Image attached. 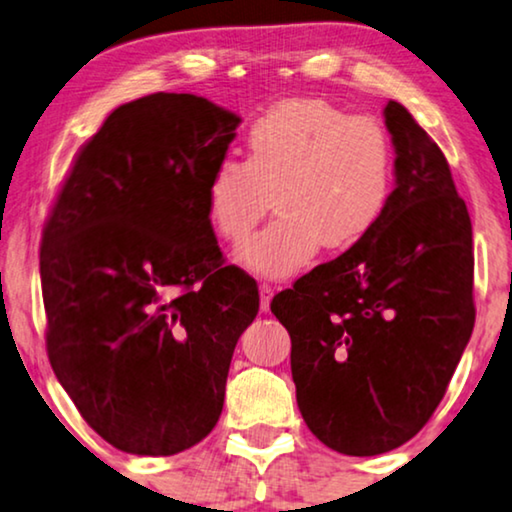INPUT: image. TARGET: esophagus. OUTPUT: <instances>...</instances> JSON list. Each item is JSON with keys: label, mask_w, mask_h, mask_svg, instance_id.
Returning a JSON list of instances; mask_svg holds the SVG:
<instances>
[{"label": "esophagus", "mask_w": 512, "mask_h": 512, "mask_svg": "<svg viewBox=\"0 0 512 512\" xmlns=\"http://www.w3.org/2000/svg\"><path fill=\"white\" fill-rule=\"evenodd\" d=\"M258 291H261V310L268 312L270 310V300H272V286L268 282H263L261 286H258Z\"/></svg>", "instance_id": "1"}]
</instances>
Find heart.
<instances>
[{
  "label": "heart",
  "instance_id": "1",
  "mask_svg": "<svg viewBox=\"0 0 512 512\" xmlns=\"http://www.w3.org/2000/svg\"><path fill=\"white\" fill-rule=\"evenodd\" d=\"M247 156H223L207 179L216 233L240 242L270 209L268 228L237 251L265 277L303 270L321 244L347 249L375 228L391 200L396 153L387 128L326 100H284L247 130Z\"/></svg>",
  "mask_w": 512,
  "mask_h": 512
}]
</instances>
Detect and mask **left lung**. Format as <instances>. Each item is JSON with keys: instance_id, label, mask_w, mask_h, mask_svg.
Returning a JSON list of instances; mask_svg holds the SVG:
<instances>
[{"instance_id": "left-lung-1", "label": "left lung", "mask_w": 512, "mask_h": 512, "mask_svg": "<svg viewBox=\"0 0 512 512\" xmlns=\"http://www.w3.org/2000/svg\"><path fill=\"white\" fill-rule=\"evenodd\" d=\"M384 123L396 188L375 228L272 298L305 424L349 457L422 431L471 340L473 230L450 165L401 102Z\"/></svg>"}]
</instances>
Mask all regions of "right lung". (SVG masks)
<instances>
[{
  "instance_id": "right-lung-1",
  "label": "right lung",
  "mask_w": 512,
  "mask_h": 512,
  "mask_svg": "<svg viewBox=\"0 0 512 512\" xmlns=\"http://www.w3.org/2000/svg\"><path fill=\"white\" fill-rule=\"evenodd\" d=\"M240 116L188 93L121 104L76 153L44 223L46 352L109 445L170 457L219 422L256 279L226 265L207 179Z\"/></svg>"
}]
</instances>
